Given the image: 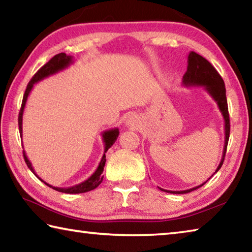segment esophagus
Masks as SVG:
<instances>
[{
    "mask_svg": "<svg viewBox=\"0 0 252 252\" xmlns=\"http://www.w3.org/2000/svg\"><path fill=\"white\" fill-rule=\"evenodd\" d=\"M138 120H139L138 117L132 116V117H130V118L126 120V125L130 126H135L136 125H138Z\"/></svg>",
    "mask_w": 252,
    "mask_h": 252,
    "instance_id": "esophagus-1",
    "label": "esophagus"
}]
</instances>
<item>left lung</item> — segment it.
I'll return each instance as SVG.
<instances>
[{
    "label": "left lung",
    "instance_id": "1",
    "mask_svg": "<svg viewBox=\"0 0 252 252\" xmlns=\"http://www.w3.org/2000/svg\"><path fill=\"white\" fill-rule=\"evenodd\" d=\"M183 85L186 87H204V89L207 91L210 97L217 102V106L222 114L223 120H225V144H223L221 161L219 163L217 170L215 171V173H217L219 171V168L222 165L223 159H225L228 140H229L230 133V120L229 113H228L225 82H223L221 76L218 74V71L215 69L214 66L207 61V59H205L203 56L196 54L195 52H190L189 54V57H187V71L185 72V75L183 76ZM205 183H203L202 185L194 187V189L186 190H166L161 189V187H158V189L171 194H186L189 193L191 190H195L199 189V187H202Z\"/></svg>",
    "mask_w": 252,
    "mask_h": 252
}]
</instances>
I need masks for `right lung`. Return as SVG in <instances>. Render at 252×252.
Returning <instances> with one entry per match:
<instances>
[{"label": "right lung", "mask_w": 252, "mask_h": 252, "mask_svg": "<svg viewBox=\"0 0 252 252\" xmlns=\"http://www.w3.org/2000/svg\"><path fill=\"white\" fill-rule=\"evenodd\" d=\"M72 57L71 56H68L65 53H61V54H57L55 55V56L50 59L48 63H45V65L40 68V69L36 72V74L33 76V78L31 79V81L29 82V85L26 87V90H25V94H24V97H23V101H22V107H21V110H20V114H18V129H20V134H21V138L23 136V112H24V108H25V103L27 101V97H29V94L31 93V90L33 89V87L35 84H37L38 81L43 80L45 78H47V77L52 76L57 74L58 71L63 70L65 68H67L68 66L72 63ZM118 135H119V129L118 127H114V129L111 130H107L102 132V140L104 142V153H103V157L101 158V161L99 163V166L95 172L91 175L88 180H86L85 182L80 183V184H77L75 186H70V187H55L49 185L48 183L44 182L42 178H40L37 174L35 173L33 166H32V163L30 162V159L27 158L26 157V153L25 151H23V155H24V159L27 164V166H29L30 170L33 172L36 176H37L40 181H42L44 184H46L47 186L52 187L53 189L57 190V191H62V193H66V194H80V193H86V191H89V190H93L94 189L95 187H98L100 184H101V182L103 180V176H102V172H103V167L106 165V152L107 151L111 148V145H113L114 142L118 139Z\"/></svg>", "instance_id": "obj_1"}]
</instances>
